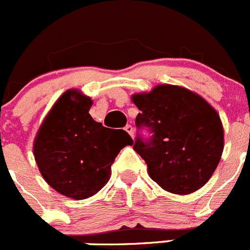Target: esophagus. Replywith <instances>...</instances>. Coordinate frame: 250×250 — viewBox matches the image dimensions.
<instances>
[{"instance_id": "1", "label": "esophagus", "mask_w": 250, "mask_h": 250, "mask_svg": "<svg viewBox=\"0 0 250 250\" xmlns=\"http://www.w3.org/2000/svg\"><path fill=\"white\" fill-rule=\"evenodd\" d=\"M124 130H125V131H126L130 136L134 137V127H132L131 125H126V126L124 127Z\"/></svg>"}]
</instances>
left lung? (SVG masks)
Segmentation results:
<instances>
[{
    "label": "left lung",
    "mask_w": 250,
    "mask_h": 250,
    "mask_svg": "<svg viewBox=\"0 0 250 250\" xmlns=\"http://www.w3.org/2000/svg\"><path fill=\"white\" fill-rule=\"evenodd\" d=\"M140 113L134 144L148 175L176 194L200 189L213 175L223 152V126L216 110L200 95L175 85H159L132 97ZM146 129L150 136L140 131Z\"/></svg>",
    "instance_id": "left-lung-1"
}]
</instances>
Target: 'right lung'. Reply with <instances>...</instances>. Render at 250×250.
<instances>
[{"label": "right lung", "instance_id": "1", "mask_svg": "<svg viewBox=\"0 0 250 250\" xmlns=\"http://www.w3.org/2000/svg\"><path fill=\"white\" fill-rule=\"evenodd\" d=\"M90 98L64 93L43 121L34 141V157L43 178L64 196L84 200L99 192L121 148L132 139L94 121Z\"/></svg>", "mask_w": 250, "mask_h": 250}]
</instances>
